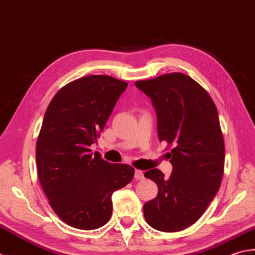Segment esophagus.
<instances>
[{"label":"esophagus","instance_id":"esophagus-1","mask_svg":"<svg viewBox=\"0 0 255 255\" xmlns=\"http://www.w3.org/2000/svg\"><path fill=\"white\" fill-rule=\"evenodd\" d=\"M134 177H135V179H137V180H142V179H144V173L142 170L136 169V170H135Z\"/></svg>","mask_w":255,"mask_h":255}]
</instances>
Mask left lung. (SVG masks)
I'll return each instance as SVG.
<instances>
[{
	"mask_svg": "<svg viewBox=\"0 0 255 255\" xmlns=\"http://www.w3.org/2000/svg\"><path fill=\"white\" fill-rule=\"evenodd\" d=\"M152 99L160 142L171 145L168 178L157 168L144 176L158 194L144 205L145 220L158 231L186 229L215 198L225 168V141L215 102L189 76L171 72L135 82Z\"/></svg>",
	"mask_w": 255,
	"mask_h": 255,
	"instance_id": "8db88e82",
	"label": "left lung"
}]
</instances>
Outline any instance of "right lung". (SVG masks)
Listing matches in <instances>:
<instances>
[{
    "instance_id": "1",
    "label": "right lung",
    "mask_w": 255,
    "mask_h": 255,
    "mask_svg": "<svg viewBox=\"0 0 255 255\" xmlns=\"http://www.w3.org/2000/svg\"><path fill=\"white\" fill-rule=\"evenodd\" d=\"M127 87L110 76L82 77L62 87L45 112L36 143L38 178L56 215L77 229L105 226L113 191L133 179L132 166L109 163L89 148Z\"/></svg>"
}]
</instances>
